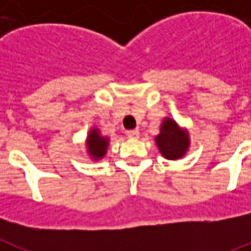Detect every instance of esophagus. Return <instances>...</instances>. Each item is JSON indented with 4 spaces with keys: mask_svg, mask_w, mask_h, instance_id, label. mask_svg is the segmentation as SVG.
Listing matches in <instances>:
<instances>
[{
    "mask_svg": "<svg viewBox=\"0 0 251 251\" xmlns=\"http://www.w3.org/2000/svg\"><path fill=\"white\" fill-rule=\"evenodd\" d=\"M127 136H128V138H130V139H138L139 138V130H137V129L128 130Z\"/></svg>",
    "mask_w": 251,
    "mask_h": 251,
    "instance_id": "1",
    "label": "esophagus"
}]
</instances>
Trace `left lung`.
Segmentation results:
<instances>
[{
	"mask_svg": "<svg viewBox=\"0 0 251 251\" xmlns=\"http://www.w3.org/2000/svg\"><path fill=\"white\" fill-rule=\"evenodd\" d=\"M154 142L162 157L171 161L183 158L191 146V138L187 128L181 127L171 117L162 119L159 133L154 137Z\"/></svg>",
	"mask_w": 251,
	"mask_h": 251,
	"instance_id": "obj_1",
	"label": "left lung"
}]
</instances>
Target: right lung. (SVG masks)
I'll use <instances>...</instances> for the list:
<instances>
[{
  "label": "right lung",
  "mask_w": 251,
  "mask_h": 251,
  "mask_svg": "<svg viewBox=\"0 0 251 251\" xmlns=\"http://www.w3.org/2000/svg\"><path fill=\"white\" fill-rule=\"evenodd\" d=\"M110 139L108 136H103L98 127H92L85 138V150L89 159L94 162L101 161L106 156Z\"/></svg>",
  "instance_id": "obj_1"
}]
</instances>
